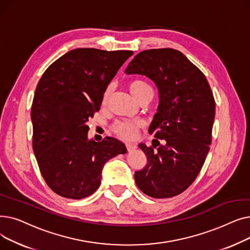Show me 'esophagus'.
Masks as SVG:
<instances>
[{"instance_id":"34e87169","label":"esophagus","mask_w":250,"mask_h":250,"mask_svg":"<svg viewBox=\"0 0 250 250\" xmlns=\"http://www.w3.org/2000/svg\"><path fill=\"white\" fill-rule=\"evenodd\" d=\"M125 146H126V149H127V151H128V152L133 151V150H135V149L137 148V145H136V144H133V143H126V144H125Z\"/></svg>"}]
</instances>
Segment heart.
<instances>
[{
    "mask_svg": "<svg viewBox=\"0 0 250 250\" xmlns=\"http://www.w3.org/2000/svg\"><path fill=\"white\" fill-rule=\"evenodd\" d=\"M128 90L132 95L137 99H141L142 97L152 94V88L150 87V85L141 80V79H136V80L130 81L127 85ZM111 92V85H109L106 89H105L104 93L102 95V103H105L107 101L109 94ZM139 127V124L138 123H127V122H123V123H117L114 125V130L115 133L126 140L129 139H134L137 136V130Z\"/></svg>",
    "mask_w": 250,
    "mask_h": 250,
    "instance_id": "b5f03b06",
    "label": "heart"
}]
</instances>
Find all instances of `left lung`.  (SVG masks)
I'll return each mask as SVG.
<instances>
[{
    "label": "left lung",
    "instance_id": "8db88e82",
    "mask_svg": "<svg viewBox=\"0 0 250 250\" xmlns=\"http://www.w3.org/2000/svg\"><path fill=\"white\" fill-rule=\"evenodd\" d=\"M125 73L149 78L159 96L149 134L163 143L139 144L147 164L135 172L136 183L151 198H172L194 181L209 150L216 106L212 90L201 70L172 48L141 51Z\"/></svg>",
    "mask_w": 250,
    "mask_h": 250
}]
</instances>
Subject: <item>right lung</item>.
Masks as SVG:
<instances>
[{"instance_id": "1", "label": "right lung", "mask_w": 250, "mask_h": 250, "mask_svg": "<svg viewBox=\"0 0 250 250\" xmlns=\"http://www.w3.org/2000/svg\"><path fill=\"white\" fill-rule=\"evenodd\" d=\"M130 50L76 48L52 62L39 80L31 107L32 146L42 177L56 193L80 200L100 186L104 164L125 145L88 138L87 122Z\"/></svg>"}]
</instances>
